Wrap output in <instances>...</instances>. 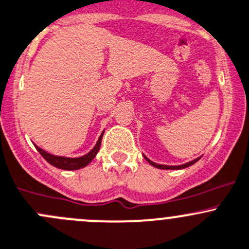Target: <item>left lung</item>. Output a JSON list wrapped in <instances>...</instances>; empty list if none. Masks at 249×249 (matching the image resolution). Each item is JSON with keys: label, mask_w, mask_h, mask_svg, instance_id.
Returning <instances> with one entry per match:
<instances>
[{"label": "left lung", "mask_w": 249, "mask_h": 249, "mask_svg": "<svg viewBox=\"0 0 249 249\" xmlns=\"http://www.w3.org/2000/svg\"><path fill=\"white\" fill-rule=\"evenodd\" d=\"M145 160H146V161L149 162V163L151 164V166L156 167V168H160V169H183V168H186V167L191 166V164L196 163V162H197L198 160H200V157H198V159H196V160H194V161L188 162V163H185V164H181V166H166V164H157V163H155V162L150 161V160L147 159V157H145Z\"/></svg>", "instance_id": "1"}]
</instances>
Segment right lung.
<instances>
[{
	"mask_svg": "<svg viewBox=\"0 0 249 249\" xmlns=\"http://www.w3.org/2000/svg\"><path fill=\"white\" fill-rule=\"evenodd\" d=\"M103 134H104V132H103L102 135L99 137V139H98L95 146L93 147V149L90 150L87 155H85V156H82V157H77V159H70V157H63V156H54V155H51V154H48V152L44 151V150H42L41 147L36 146V145L35 146H36V149H37V151L42 155V157H43V159L46 160L48 163H51L52 166L56 167V168H60V169H66V171H75V169L83 168V167H86L88 163H90V162H92V160L94 159L95 155H97L98 151H99L100 144H102Z\"/></svg>",
	"mask_w": 249,
	"mask_h": 249,
	"instance_id": "right-lung-1",
	"label": "right lung"
}]
</instances>
